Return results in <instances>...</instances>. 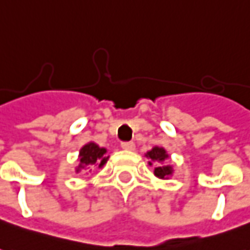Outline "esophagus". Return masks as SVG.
<instances>
[{
  "label": "esophagus",
  "instance_id": "1",
  "mask_svg": "<svg viewBox=\"0 0 250 250\" xmlns=\"http://www.w3.org/2000/svg\"><path fill=\"white\" fill-rule=\"evenodd\" d=\"M121 147L124 148V149H126V151H133V149H135V143L125 142V143H122Z\"/></svg>",
  "mask_w": 250,
  "mask_h": 250
}]
</instances>
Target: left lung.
<instances>
[{
    "mask_svg": "<svg viewBox=\"0 0 250 250\" xmlns=\"http://www.w3.org/2000/svg\"><path fill=\"white\" fill-rule=\"evenodd\" d=\"M149 162V166H154V174L158 178L162 180H167L170 175L173 174V167L170 165H166L165 161L168 158L166 149L162 147H154L151 151H148L146 154Z\"/></svg>",
    "mask_w": 250,
    "mask_h": 250,
    "instance_id": "8db88e82",
    "label": "left lung"
}]
</instances>
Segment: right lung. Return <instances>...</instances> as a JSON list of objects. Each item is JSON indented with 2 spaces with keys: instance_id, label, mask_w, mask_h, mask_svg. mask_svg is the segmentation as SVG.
<instances>
[{
  "instance_id": "add662e5",
  "label": "right lung",
  "mask_w": 250,
  "mask_h": 250,
  "mask_svg": "<svg viewBox=\"0 0 250 250\" xmlns=\"http://www.w3.org/2000/svg\"><path fill=\"white\" fill-rule=\"evenodd\" d=\"M107 149L99 147L95 143H87L80 149L79 154V166L76 168V173L82 170H92L94 167H103L104 163L107 162L108 156L106 155Z\"/></svg>"
}]
</instances>
